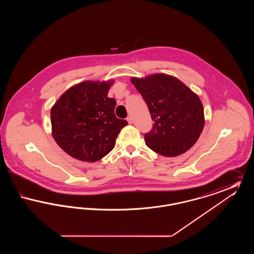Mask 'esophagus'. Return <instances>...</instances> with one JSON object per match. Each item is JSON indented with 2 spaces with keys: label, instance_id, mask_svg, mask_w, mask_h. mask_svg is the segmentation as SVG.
Returning <instances> with one entry per match:
<instances>
[{
  "label": "esophagus",
  "instance_id": "obj_1",
  "mask_svg": "<svg viewBox=\"0 0 254 254\" xmlns=\"http://www.w3.org/2000/svg\"><path fill=\"white\" fill-rule=\"evenodd\" d=\"M127 121L128 122V124H129V125H131V124H132V122H133L132 117H130V116H128V117H127Z\"/></svg>",
  "mask_w": 254,
  "mask_h": 254
}]
</instances>
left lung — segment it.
Wrapping results in <instances>:
<instances>
[{
	"mask_svg": "<svg viewBox=\"0 0 254 254\" xmlns=\"http://www.w3.org/2000/svg\"><path fill=\"white\" fill-rule=\"evenodd\" d=\"M130 81L144 98L154 122L152 129L145 134V145L167 157L188 151L205 125L198 95L177 78L163 73Z\"/></svg>",
	"mask_w": 254,
	"mask_h": 254,
	"instance_id": "1",
	"label": "left lung"
}]
</instances>
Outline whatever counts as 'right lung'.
I'll return each instance as SVG.
<instances>
[{
  "instance_id": "add662e5",
  "label": "right lung",
  "mask_w": 254,
  "mask_h": 254,
  "mask_svg": "<svg viewBox=\"0 0 254 254\" xmlns=\"http://www.w3.org/2000/svg\"><path fill=\"white\" fill-rule=\"evenodd\" d=\"M112 84L110 80L73 85L51 108L52 136L71 157L84 162L105 157L127 125L115 116L116 101L108 97Z\"/></svg>"
}]
</instances>
